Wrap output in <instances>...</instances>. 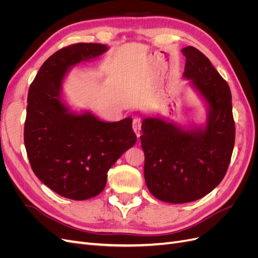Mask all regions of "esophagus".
Here are the masks:
<instances>
[{
	"mask_svg": "<svg viewBox=\"0 0 258 258\" xmlns=\"http://www.w3.org/2000/svg\"><path fill=\"white\" fill-rule=\"evenodd\" d=\"M141 126H142V121L140 118H135L134 121H132V129H134L135 134L137 138H140V131H141Z\"/></svg>",
	"mask_w": 258,
	"mask_h": 258,
	"instance_id": "obj_1",
	"label": "esophagus"
}]
</instances>
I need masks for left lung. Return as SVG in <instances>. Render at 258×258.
Wrapping results in <instances>:
<instances>
[{"mask_svg":"<svg viewBox=\"0 0 258 258\" xmlns=\"http://www.w3.org/2000/svg\"><path fill=\"white\" fill-rule=\"evenodd\" d=\"M183 76L207 102L205 127L183 129L148 117L142 121L144 177L148 190L169 204L198 200L222 182L235 145V121L228 84L197 48L182 49Z\"/></svg>","mask_w":258,"mask_h":258,"instance_id":"1","label":"left lung"}]
</instances>
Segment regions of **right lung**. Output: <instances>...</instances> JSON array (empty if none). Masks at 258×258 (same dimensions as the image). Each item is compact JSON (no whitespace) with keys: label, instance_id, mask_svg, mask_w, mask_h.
<instances>
[{"label":"right lung","instance_id":"obj_1","mask_svg":"<svg viewBox=\"0 0 258 258\" xmlns=\"http://www.w3.org/2000/svg\"><path fill=\"white\" fill-rule=\"evenodd\" d=\"M107 49L95 43L62 48L44 62L29 88L23 136L31 168L46 186L69 199L99 195L107 171L137 142L130 117L106 122L90 112L71 111L62 100L69 70Z\"/></svg>","mask_w":258,"mask_h":258}]
</instances>
